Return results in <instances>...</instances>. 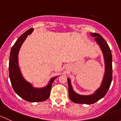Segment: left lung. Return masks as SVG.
<instances>
[{"label":"left lung","mask_w":121,"mask_h":121,"mask_svg":"<svg viewBox=\"0 0 121 121\" xmlns=\"http://www.w3.org/2000/svg\"><path fill=\"white\" fill-rule=\"evenodd\" d=\"M92 37H95V39L101 47L104 55L105 60V72L104 79L101 87L93 94L90 95H82L77 94L73 91L71 86L70 80L68 79L69 86V95L70 100L73 103L78 104H91L98 101L104 97L107 94L112 80V53L111 49L106 41L98 33H91Z\"/></svg>","instance_id":"8db88e82"}]
</instances>
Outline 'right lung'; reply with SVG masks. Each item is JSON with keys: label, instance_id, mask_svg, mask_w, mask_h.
<instances>
[{"label": "right lung", "instance_id": "add662e5", "mask_svg": "<svg viewBox=\"0 0 121 121\" xmlns=\"http://www.w3.org/2000/svg\"><path fill=\"white\" fill-rule=\"evenodd\" d=\"M33 31V28H30L25 32L17 39L12 47L9 64V78L13 90L20 97L29 102H41L47 100L49 97L52 84L56 77L51 80L49 84L45 87L34 88L30 83L25 80L23 78L18 66V53L20 48L27 36L30 34Z\"/></svg>", "mask_w": 121, "mask_h": 121}]
</instances>
